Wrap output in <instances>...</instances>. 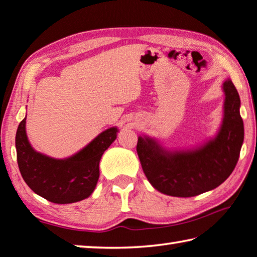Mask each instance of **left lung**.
Here are the masks:
<instances>
[{"instance_id":"8db88e82","label":"left lung","mask_w":257,"mask_h":257,"mask_svg":"<svg viewBox=\"0 0 257 257\" xmlns=\"http://www.w3.org/2000/svg\"><path fill=\"white\" fill-rule=\"evenodd\" d=\"M224 115L216 137L193 150L168 151L138 137L137 154L149 182L161 193L189 198L221 185L237 165L243 142L240 98L230 79L223 83Z\"/></svg>"}]
</instances>
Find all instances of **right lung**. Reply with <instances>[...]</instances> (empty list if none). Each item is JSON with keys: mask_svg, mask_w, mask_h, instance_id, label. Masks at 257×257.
Instances as JSON below:
<instances>
[{"mask_svg": "<svg viewBox=\"0 0 257 257\" xmlns=\"http://www.w3.org/2000/svg\"><path fill=\"white\" fill-rule=\"evenodd\" d=\"M26 117L16 134V150L20 174L40 197L54 203H72L90 195L99 178V161L116 138L117 128L100 133L74 156L54 159L36 152L26 135Z\"/></svg>", "mask_w": 257, "mask_h": 257, "instance_id": "obj_1", "label": "right lung"}]
</instances>
